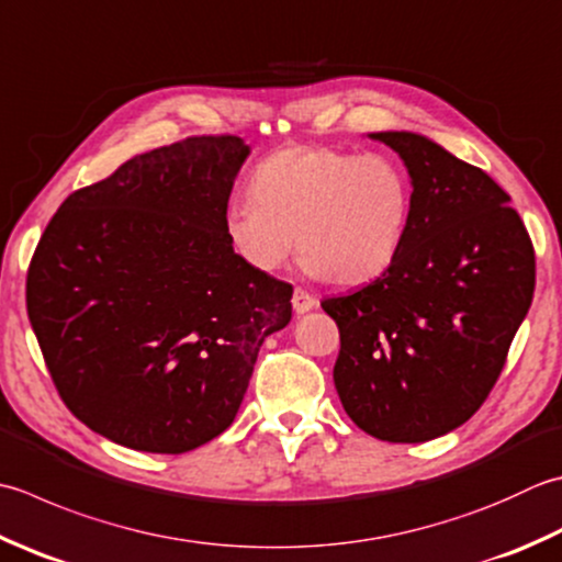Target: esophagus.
I'll return each instance as SVG.
<instances>
[{"label": "esophagus", "instance_id": "obj_1", "mask_svg": "<svg viewBox=\"0 0 562 562\" xmlns=\"http://www.w3.org/2000/svg\"><path fill=\"white\" fill-rule=\"evenodd\" d=\"M316 304H318V302H316V296H312L310 292H304V290H300V288L294 290V294H292V306H294V312H296V314H306V312H312Z\"/></svg>", "mask_w": 562, "mask_h": 562}]
</instances>
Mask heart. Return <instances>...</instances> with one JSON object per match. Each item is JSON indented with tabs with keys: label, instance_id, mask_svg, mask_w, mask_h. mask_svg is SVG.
Here are the masks:
<instances>
[{
	"label": "heart",
	"instance_id": "b5f03b06",
	"mask_svg": "<svg viewBox=\"0 0 562 562\" xmlns=\"http://www.w3.org/2000/svg\"><path fill=\"white\" fill-rule=\"evenodd\" d=\"M412 212L414 187L394 158L292 146L252 170L250 196L226 206L224 231L252 270H280L300 246L306 274L356 288L394 266Z\"/></svg>",
	"mask_w": 562,
	"mask_h": 562
}]
</instances>
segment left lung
<instances>
[{"instance_id": "8db88e82", "label": "left lung", "mask_w": 562, "mask_h": 562, "mask_svg": "<svg viewBox=\"0 0 562 562\" xmlns=\"http://www.w3.org/2000/svg\"><path fill=\"white\" fill-rule=\"evenodd\" d=\"M370 138L400 153L414 212L382 278L322 302L340 334L334 382L362 431L422 443L487 400L531 306L536 256L509 194L487 172L412 131Z\"/></svg>"}]
</instances>
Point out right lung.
Returning <instances> with one entry per match:
<instances>
[{
	"instance_id": "add662e5",
	"label": "right lung",
	"mask_w": 562,
	"mask_h": 562,
	"mask_svg": "<svg viewBox=\"0 0 562 562\" xmlns=\"http://www.w3.org/2000/svg\"><path fill=\"white\" fill-rule=\"evenodd\" d=\"M250 148L192 136L72 192L33 252L26 310L65 406L143 453L224 434L292 284L248 268L224 214Z\"/></svg>"
}]
</instances>
